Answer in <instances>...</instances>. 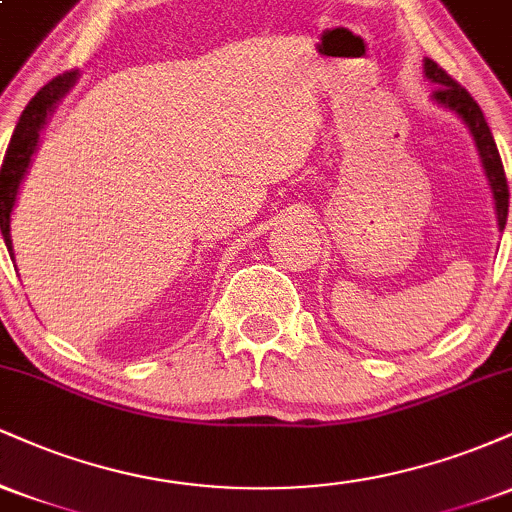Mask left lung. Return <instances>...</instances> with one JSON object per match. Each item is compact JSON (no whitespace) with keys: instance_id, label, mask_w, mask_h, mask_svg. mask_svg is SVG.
<instances>
[{"instance_id":"obj_1","label":"left lung","mask_w":512,"mask_h":512,"mask_svg":"<svg viewBox=\"0 0 512 512\" xmlns=\"http://www.w3.org/2000/svg\"><path fill=\"white\" fill-rule=\"evenodd\" d=\"M426 76L433 81L436 91H433V98L443 105V108H450L452 113H457L464 120V125L469 127L472 132L474 142H477L481 163H484L486 178L491 182V192L493 199H496V214H498V228H505V221H508V180H505V170H503V161L501 154H498V146L493 142V134L489 125H486L484 113H481L479 103L469 96V91L464 86L457 84L452 76L445 72L440 64L433 60L424 62Z\"/></svg>"}]
</instances>
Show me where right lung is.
I'll list each match as a JSON object with an SVG mask.
<instances>
[{
	"label": "right lung",
	"instance_id": "right-lung-1",
	"mask_svg": "<svg viewBox=\"0 0 512 512\" xmlns=\"http://www.w3.org/2000/svg\"><path fill=\"white\" fill-rule=\"evenodd\" d=\"M74 79L76 72H64L57 74L55 79H50L48 84L40 88L31 101H28L26 110H23L19 122H16L14 134H11V142L7 146V154H4L0 168V228L11 257H14V250H11L9 223L11 209H14L16 195H19V185L23 175H26L28 163H31L35 146H38L40 129H43L48 115L55 110L57 101L72 88Z\"/></svg>",
	"mask_w": 512,
	"mask_h": 512
}]
</instances>
